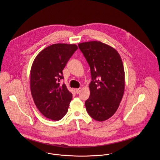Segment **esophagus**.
I'll return each instance as SVG.
<instances>
[{"label":"esophagus","mask_w":160,"mask_h":160,"mask_svg":"<svg viewBox=\"0 0 160 160\" xmlns=\"http://www.w3.org/2000/svg\"><path fill=\"white\" fill-rule=\"evenodd\" d=\"M81 88H78V89H75V91H76V93H79L80 92H81Z\"/></svg>","instance_id":"obj_1"}]
</instances>
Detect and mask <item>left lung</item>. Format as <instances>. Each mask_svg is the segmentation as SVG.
Instances as JSON below:
<instances>
[{"instance_id":"left-lung-1","label":"left lung","mask_w":160,"mask_h":160,"mask_svg":"<svg viewBox=\"0 0 160 160\" xmlns=\"http://www.w3.org/2000/svg\"><path fill=\"white\" fill-rule=\"evenodd\" d=\"M78 47L91 68L87 112L96 121H105L116 113L123 97L125 75L121 58L114 48L100 41L82 42Z\"/></svg>"}]
</instances>
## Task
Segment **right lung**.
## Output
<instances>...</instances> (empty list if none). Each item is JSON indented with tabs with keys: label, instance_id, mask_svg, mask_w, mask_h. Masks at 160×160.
<instances>
[{
	"label": "right lung",
	"instance_id": "1",
	"mask_svg": "<svg viewBox=\"0 0 160 160\" xmlns=\"http://www.w3.org/2000/svg\"><path fill=\"white\" fill-rule=\"evenodd\" d=\"M77 49L75 44H55L40 52L32 63L31 95L39 112L52 120L58 121L68 112L72 94L60 81L64 78L62 71Z\"/></svg>",
	"mask_w": 160,
	"mask_h": 160
}]
</instances>
